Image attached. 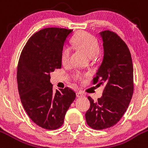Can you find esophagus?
Segmentation results:
<instances>
[{
  "instance_id": "esophagus-1",
  "label": "esophagus",
  "mask_w": 148,
  "mask_h": 148,
  "mask_svg": "<svg viewBox=\"0 0 148 148\" xmlns=\"http://www.w3.org/2000/svg\"><path fill=\"white\" fill-rule=\"evenodd\" d=\"M84 96V95L82 91H78V92H77V96L78 98L82 97V96Z\"/></svg>"
}]
</instances>
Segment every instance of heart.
<instances>
[{
    "label": "heart",
    "mask_w": 148,
    "mask_h": 148,
    "mask_svg": "<svg viewBox=\"0 0 148 148\" xmlns=\"http://www.w3.org/2000/svg\"><path fill=\"white\" fill-rule=\"evenodd\" d=\"M72 42L77 48L84 51L90 57H94L99 51V43L97 38L91 34L86 32H79L72 38ZM70 59V49L68 47L64 46L61 50L60 60L62 64H69ZM86 74L80 71L74 73V78L79 82H84Z\"/></svg>",
    "instance_id": "1"
}]
</instances>
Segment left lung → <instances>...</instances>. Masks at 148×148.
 I'll use <instances>...</instances> for the list:
<instances>
[{
  "label": "left lung",
  "instance_id": "left-lung-1",
  "mask_svg": "<svg viewBox=\"0 0 148 148\" xmlns=\"http://www.w3.org/2000/svg\"><path fill=\"white\" fill-rule=\"evenodd\" d=\"M103 59L93 79V84H105L103 96L94 101L88 96L90 108L85 114L88 126L103 130L116 125L126 111L134 90L131 54L116 32H101Z\"/></svg>",
  "mask_w": 148,
  "mask_h": 148
}]
</instances>
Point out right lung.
I'll return each instance as SVG.
<instances>
[{
  "label": "right lung",
  "instance_id": "obj_1",
  "mask_svg": "<svg viewBox=\"0 0 148 148\" xmlns=\"http://www.w3.org/2000/svg\"><path fill=\"white\" fill-rule=\"evenodd\" d=\"M72 29L47 27L27 40L22 50L17 82L23 108L35 124L47 130L62 125L65 114L76 94L65 87L53 92L49 73L61 69L60 53Z\"/></svg>",
  "mask_w": 148,
  "mask_h": 148
}]
</instances>
